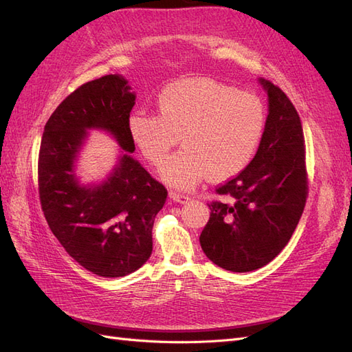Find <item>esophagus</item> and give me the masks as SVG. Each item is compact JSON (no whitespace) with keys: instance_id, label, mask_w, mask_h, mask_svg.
<instances>
[{"instance_id":"34e87169","label":"esophagus","mask_w":352,"mask_h":352,"mask_svg":"<svg viewBox=\"0 0 352 352\" xmlns=\"http://www.w3.org/2000/svg\"><path fill=\"white\" fill-rule=\"evenodd\" d=\"M168 198L179 202V204H186V202L190 201V198L188 195H184V194H180V192H175V190H170Z\"/></svg>"}]
</instances>
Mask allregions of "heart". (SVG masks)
Here are the masks:
<instances>
[{
    "instance_id": "heart-1",
    "label": "heart",
    "mask_w": 352,
    "mask_h": 352,
    "mask_svg": "<svg viewBox=\"0 0 352 352\" xmlns=\"http://www.w3.org/2000/svg\"><path fill=\"white\" fill-rule=\"evenodd\" d=\"M158 114L135 110L127 131L142 155L162 164L179 136L184 148L160 167L163 182L190 189L208 173L223 180L241 173L257 153L265 127L258 97L206 78L170 83L158 95Z\"/></svg>"
}]
</instances>
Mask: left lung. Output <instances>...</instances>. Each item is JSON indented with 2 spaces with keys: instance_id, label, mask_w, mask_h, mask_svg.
Wrapping results in <instances>:
<instances>
[{
  "instance_id": "left-lung-1",
  "label": "left lung",
  "mask_w": 352,
  "mask_h": 352,
  "mask_svg": "<svg viewBox=\"0 0 352 352\" xmlns=\"http://www.w3.org/2000/svg\"><path fill=\"white\" fill-rule=\"evenodd\" d=\"M267 94L264 135L251 163L221 185L228 202L211 212L199 243L219 267L245 273L270 263L289 242L307 199L304 135L300 116L285 92L258 79Z\"/></svg>"
}]
</instances>
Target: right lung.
Instances as JSON below:
<instances>
[{
	"label": "right lung",
	"instance_id": "1",
	"mask_svg": "<svg viewBox=\"0 0 352 352\" xmlns=\"http://www.w3.org/2000/svg\"><path fill=\"white\" fill-rule=\"evenodd\" d=\"M136 94L122 74L82 85L48 119L42 135L39 198L51 232L82 267L102 278H122L153 252V226L167 190L132 157L127 119ZM89 130L109 133L121 146L118 162L100 183L77 175Z\"/></svg>",
	"mask_w": 352,
	"mask_h": 352
}]
</instances>
